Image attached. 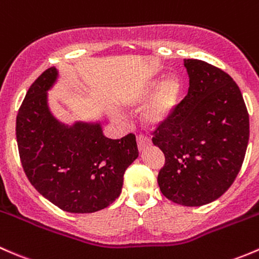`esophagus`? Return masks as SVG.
Instances as JSON below:
<instances>
[{
  "label": "esophagus",
  "mask_w": 259,
  "mask_h": 259,
  "mask_svg": "<svg viewBox=\"0 0 259 259\" xmlns=\"http://www.w3.org/2000/svg\"><path fill=\"white\" fill-rule=\"evenodd\" d=\"M151 145V141L148 140L147 137H145V136H137V146H138V151L142 152L143 149L146 147H148V146Z\"/></svg>",
  "instance_id": "obj_1"
}]
</instances>
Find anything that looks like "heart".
Listing matches in <instances>:
<instances>
[{"label": "heart", "mask_w": 259, "mask_h": 259, "mask_svg": "<svg viewBox=\"0 0 259 259\" xmlns=\"http://www.w3.org/2000/svg\"><path fill=\"white\" fill-rule=\"evenodd\" d=\"M181 96L182 84L180 78L175 74H168L158 83L151 82L130 97L124 98L122 105L127 108H137L148 102L141 113V121L146 127L156 128L166 123L172 117L180 105ZM110 116L114 123L123 122V118L118 112L112 111Z\"/></svg>", "instance_id": "1"}]
</instances>
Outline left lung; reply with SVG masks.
Here are the masks:
<instances>
[{
	"label": "left lung",
	"instance_id": "8db88e82",
	"mask_svg": "<svg viewBox=\"0 0 259 259\" xmlns=\"http://www.w3.org/2000/svg\"><path fill=\"white\" fill-rule=\"evenodd\" d=\"M183 65L187 96L152 141L166 157L157 180L163 196L198 207L220 198L236 180L248 145L249 117L229 74L199 60Z\"/></svg>",
	"mask_w": 259,
	"mask_h": 259
}]
</instances>
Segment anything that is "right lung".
<instances>
[{"label": "right lung", "mask_w": 259, "mask_h": 259, "mask_svg": "<svg viewBox=\"0 0 259 259\" xmlns=\"http://www.w3.org/2000/svg\"><path fill=\"white\" fill-rule=\"evenodd\" d=\"M58 79L60 71L51 67L26 93L16 119L21 162L31 185L58 208L97 212L121 194L124 170L138 157L136 137L111 140L101 121L58 119L49 102Z\"/></svg>", "instance_id": "right-lung-1"}]
</instances>
